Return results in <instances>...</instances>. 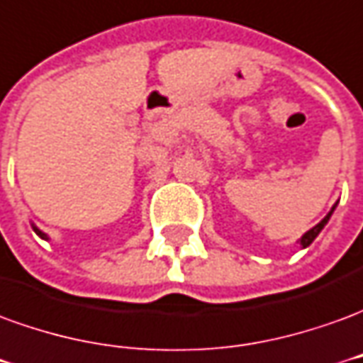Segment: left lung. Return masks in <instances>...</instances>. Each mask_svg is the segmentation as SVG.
I'll return each mask as SVG.
<instances>
[{"instance_id": "8db88e82", "label": "left lung", "mask_w": 363, "mask_h": 363, "mask_svg": "<svg viewBox=\"0 0 363 363\" xmlns=\"http://www.w3.org/2000/svg\"><path fill=\"white\" fill-rule=\"evenodd\" d=\"M334 209H336V205H334L333 209H330V213H328V215H326V217L323 218V220H320V223H318L317 227H313V228H311V230H307V233H305V235L301 236V246H303V248H307V246H309V244L313 242V240H315V238H317L318 233H320V230H323V228H325L326 223H328V218H330V215H333V211H334Z\"/></svg>"}]
</instances>
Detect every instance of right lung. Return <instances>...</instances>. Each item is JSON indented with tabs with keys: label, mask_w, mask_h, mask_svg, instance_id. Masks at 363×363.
I'll return each instance as SVG.
<instances>
[{
	"label": "right lung",
	"mask_w": 363,
	"mask_h": 363,
	"mask_svg": "<svg viewBox=\"0 0 363 363\" xmlns=\"http://www.w3.org/2000/svg\"><path fill=\"white\" fill-rule=\"evenodd\" d=\"M33 230H35V233H37V235H38V236H40V238H45V240H46V238H48V236H46V235H45V233H40V230H38V228H37V227H33Z\"/></svg>",
	"instance_id": "1"
}]
</instances>
